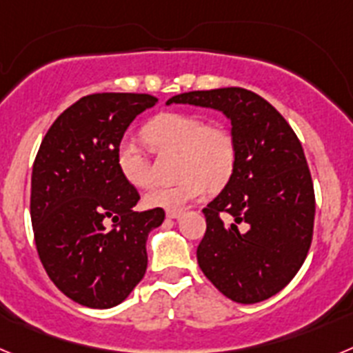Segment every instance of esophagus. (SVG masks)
<instances>
[{"label": "esophagus", "mask_w": 353, "mask_h": 353, "mask_svg": "<svg viewBox=\"0 0 353 353\" xmlns=\"http://www.w3.org/2000/svg\"><path fill=\"white\" fill-rule=\"evenodd\" d=\"M182 208H174V210H168L166 212V217L168 219H176V217H180L182 215Z\"/></svg>", "instance_id": "obj_1"}]
</instances>
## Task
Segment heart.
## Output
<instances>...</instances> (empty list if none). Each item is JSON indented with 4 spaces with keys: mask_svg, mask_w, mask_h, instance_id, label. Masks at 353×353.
<instances>
[{
    "mask_svg": "<svg viewBox=\"0 0 353 353\" xmlns=\"http://www.w3.org/2000/svg\"><path fill=\"white\" fill-rule=\"evenodd\" d=\"M145 138L159 154H179V183L159 187L146 196L148 207L182 208L201 198L210 189H221L232 179L236 166L235 134L223 123H208L201 114L168 111L148 121ZM117 164L123 179L134 187L154 185L152 166L143 150L130 139H123L117 150Z\"/></svg>",
    "mask_w": 353,
    "mask_h": 353,
    "instance_id": "b5f03b06",
    "label": "heart"
}]
</instances>
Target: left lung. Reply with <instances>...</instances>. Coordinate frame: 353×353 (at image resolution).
Listing matches in <instances>:
<instances>
[{"label": "left lung", "mask_w": 353, "mask_h": 353, "mask_svg": "<svg viewBox=\"0 0 353 353\" xmlns=\"http://www.w3.org/2000/svg\"><path fill=\"white\" fill-rule=\"evenodd\" d=\"M173 102L223 111L239 148L232 179L203 208L199 267L240 304L272 297L299 272L313 240L316 201L297 134L270 102L239 86L180 93Z\"/></svg>", "instance_id": "left-lung-1"}]
</instances>
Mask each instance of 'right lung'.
Returning <instances> with one entry per match:
<instances>
[{"instance_id":"add662e5","label":"right lung","mask_w":353,"mask_h":353,"mask_svg":"<svg viewBox=\"0 0 353 353\" xmlns=\"http://www.w3.org/2000/svg\"><path fill=\"white\" fill-rule=\"evenodd\" d=\"M155 102L148 93L83 97L56 118L37 152L30 199L37 252L58 290L86 307L125 301L146 272V236L164 221L162 208L134 210L139 192L117 164L127 127Z\"/></svg>"}]
</instances>
